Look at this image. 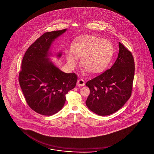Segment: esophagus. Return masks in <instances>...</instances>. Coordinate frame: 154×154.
Segmentation results:
<instances>
[{
    "instance_id": "obj_1",
    "label": "esophagus",
    "mask_w": 154,
    "mask_h": 154,
    "mask_svg": "<svg viewBox=\"0 0 154 154\" xmlns=\"http://www.w3.org/2000/svg\"><path fill=\"white\" fill-rule=\"evenodd\" d=\"M77 85L79 86H82L85 85V81L83 79H80L78 80L77 83Z\"/></svg>"
}]
</instances>
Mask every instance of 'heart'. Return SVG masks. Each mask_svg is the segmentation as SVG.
Here are the masks:
<instances>
[{
	"label": "heart",
	"instance_id": "b5f03b06",
	"mask_svg": "<svg viewBox=\"0 0 154 154\" xmlns=\"http://www.w3.org/2000/svg\"><path fill=\"white\" fill-rule=\"evenodd\" d=\"M66 54L68 62L72 66L81 57V64L86 72L97 74L103 72L111 62L114 48L111 42L99 37L84 35L77 38Z\"/></svg>",
	"mask_w": 154,
	"mask_h": 154
}]
</instances>
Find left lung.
<instances>
[{"mask_svg":"<svg viewBox=\"0 0 154 154\" xmlns=\"http://www.w3.org/2000/svg\"><path fill=\"white\" fill-rule=\"evenodd\" d=\"M119 53L111 69L88 81L90 94L86 106L100 116L119 110L130 98L135 74V62L131 52L119 42Z\"/></svg>","mask_w":154,"mask_h":154,"instance_id":"1","label":"left lung"}]
</instances>
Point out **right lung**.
<instances>
[{"mask_svg": "<svg viewBox=\"0 0 154 154\" xmlns=\"http://www.w3.org/2000/svg\"><path fill=\"white\" fill-rule=\"evenodd\" d=\"M66 31L44 33L27 50L22 62L19 82L26 101L42 115L51 116L60 111L66 94L76 85V74L62 72L48 58L53 41ZM61 55L60 53L57 56Z\"/></svg>", "mask_w": 154, "mask_h": 154, "instance_id": "add662e5", "label": "right lung"}]
</instances>
